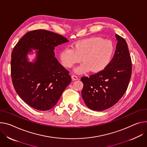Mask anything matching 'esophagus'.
<instances>
[{
    "mask_svg": "<svg viewBox=\"0 0 147 147\" xmlns=\"http://www.w3.org/2000/svg\"><path fill=\"white\" fill-rule=\"evenodd\" d=\"M71 78H72V79H73V80H78V77L77 76H76V75H72L71 76Z\"/></svg>",
    "mask_w": 147,
    "mask_h": 147,
    "instance_id": "esophagus-1",
    "label": "esophagus"
}]
</instances>
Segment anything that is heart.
Returning <instances> with one entry per match:
<instances>
[{
	"label": "heart",
	"instance_id": "heart-1",
	"mask_svg": "<svg viewBox=\"0 0 147 147\" xmlns=\"http://www.w3.org/2000/svg\"><path fill=\"white\" fill-rule=\"evenodd\" d=\"M113 52L114 46L111 41L100 37H92L76 42L72 48H64L60 53V59L68 69L82 59L84 63L76 67V73L81 74L90 70L97 73L108 65Z\"/></svg>",
	"mask_w": 147,
	"mask_h": 147
}]
</instances>
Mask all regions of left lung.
<instances>
[{
  "mask_svg": "<svg viewBox=\"0 0 147 147\" xmlns=\"http://www.w3.org/2000/svg\"><path fill=\"white\" fill-rule=\"evenodd\" d=\"M116 50L106 68L90 77H83V99L88 107L103 111L115 104L126 91L132 73L131 59L126 41L115 34Z\"/></svg>",
  "mask_w": 147,
  "mask_h": 147,
  "instance_id": "left-lung-1",
  "label": "left lung"
}]
</instances>
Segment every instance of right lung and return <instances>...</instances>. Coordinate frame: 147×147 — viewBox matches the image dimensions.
I'll use <instances>...</instances> for the list:
<instances>
[{"mask_svg":"<svg viewBox=\"0 0 147 147\" xmlns=\"http://www.w3.org/2000/svg\"><path fill=\"white\" fill-rule=\"evenodd\" d=\"M63 36L39 29L28 32L11 53V76L19 97L32 107L46 111L52 109L71 83L69 71L55 57V48L68 42ZM37 49L34 62L27 57Z\"/></svg>","mask_w":147,"mask_h":147,"instance_id":"1","label":"right lung"}]
</instances>
